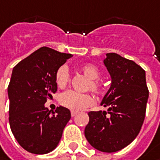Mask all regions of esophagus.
Segmentation results:
<instances>
[{"label": "esophagus", "instance_id": "esophagus-1", "mask_svg": "<svg viewBox=\"0 0 160 160\" xmlns=\"http://www.w3.org/2000/svg\"><path fill=\"white\" fill-rule=\"evenodd\" d=\"M77 114H78V112H76V111H72V112H71V115H72V116H75V115H77Z\"/></svg>", "mask_w": 160, "mask_h": 160}]
</instances>
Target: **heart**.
I'll return each mask as SVG.
<instances>
[{"label": "heart", "mask_w": 160, "mask_h": 160, "mask_svg": "<svg viewBox=\"0 0 160 160\" xmlns=\"http://www.w3.org/2000/svg\"><path fill=\"white\" fill-rule=\"evenodd\" d=\"M80 71L88 78L87 88L94 93L99 94L104 90V84L98 80L100 71L93 64L86 63L80 66ZM70 80V72L66 65L59 67L55 73V81L60 88H64ZM60 103L62 107L73 111H80L92 106L93 98L88 93H80L74 90H67L60 96Z\"/></svg>", "instance_id": "heart-1"}]
</instances>
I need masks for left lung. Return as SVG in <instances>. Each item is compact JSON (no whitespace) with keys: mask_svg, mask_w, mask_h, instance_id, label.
Here are the masks:
<instances>
[{"mask_svg":"<svg viewBox=\"0 0 160 160\" xmlns=\"http://www.w3.org/2000/svg\"><path fill=\"white\" fill-rule=\"evenodd\" d=\"M111 86L100 105L107 111H91L85 127L89 144L102 152L125 148L139 134L145 118L149 90L146 73L133 61L109 52L104 60Z\"/></svg>","mask_w":160,"mask_h":160,"instance_id":"left-lung-1","label":"left lung"}]
</instances>
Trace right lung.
I'll return each instance as SVG.
<instances>
[{"instance_id":"1","label":"right lung","mask_w":160,"mask_h":160,"mask_svg":"<svg viewBox=\"0 0 160 160\" xmlns=\"http://www.w3.org/2000/svg\"><path fill=\"white\" fill-rule=\"evenodd\" d=\"M71 53L41 47L13 68L9 87V122L19 145L34 154L57 147L71 112L60 106L51 112L45 104L57 91L55 73Z\"/></svg>"}]
</instances>
